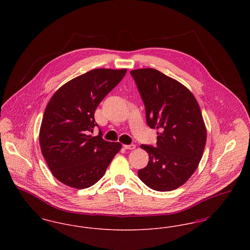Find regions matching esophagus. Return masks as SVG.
I'll return each instance as SVG.
<instances>
[{
	"mask_svg": "<svg viewBox=\"0 0 250 250\" xmlns=\"http://www.w3.org/2000/svg\"><path fill=\"white\" fill-rule=\"evenodd\" d=\"M124 148L126 150H133L136 148L135 144H129V145H124Z\"/></svg>",
	"mask_w": 250,
	"mask_h": 250,
	"instance_id": "obj_1",
	"label": "esophagus"
}]
</instances>
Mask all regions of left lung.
<instances>
[{"label":"left lung","instance_id":"obj_1","mask_svg":"<svg viewBox=\"0 0 250 250\" xmlns=\"http://www.w3.org/2000/svg\"><path fill=\"white\" fill-rule=\"evenodd\" d=\"M146 111V122L156 128V147L142 144L148 165L138 175L150 188L174 190L197 169L206 143L200 106L190 91L154 68L132 70Z\"/></svg>","mask_w":250,"mask_h":250}]
</instances>
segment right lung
<instances>
[{
  "mask_svg": "<svg viewBox=\"0 0 250 250\" xmlns=\"http://www.w3.org/2000/svg\"><path fill=\"white\" fill-rule=\"evenodd\" d=\"M126 69L98 68L63 84L45 109L39 132L42 155L53 176L78 189L95 185L122 148L103 140L95 126V111L125 77Z\"/></svg>",
  "mask_w": 250,
  "mask_h": 250,
  "instance_id": "obj_1",
  "label": "right lung"
}]
</instances>
